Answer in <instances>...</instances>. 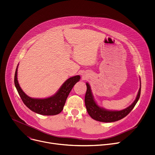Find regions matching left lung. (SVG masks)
<instances>
[{
  "instance_id": "8db88e82",
  "label": "left lung",
  "mask_w": 155,
  "mask_h": 155,
  "mask_svg": "<svg viewBox=\"0 0 155 155\" xmlns=\"http://www.w3.org/2000/svg\"><path fill=\"white\" fill-rule=\"evenodd\" d=\"M87 85V92L85 97V104L89 115L97 121L101 122H114L120 120L125 117L135 107L137 103L138 102L141 94V80H140V87L138 93V95L135 100L133 104L127 107V108L120 111H111L107 110L105 108L100 107L94 100V97L91 94L90 87L88 83Z\"/></svg>"
}]
</instances>
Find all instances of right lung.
<instances>
[{"label":"right lung","instance_id":"add662e5","mask_svg":"<svg viewBox=\"0 0 155 155\" xmlns=\"http://www.w3.org/2000/svg\"><path fill=\"white\" fill-rule=\"evenodd\" d=\"M17 67L14 77V84L24 104L32 111L42 115H55L62 111L66 100L72 88L80 79L79 75L67 80L55 95L50 97L38 99L27 96L20 88L17 80Z\"/></svg>","mask_w":155,"mask_h":155}]
</instances>
